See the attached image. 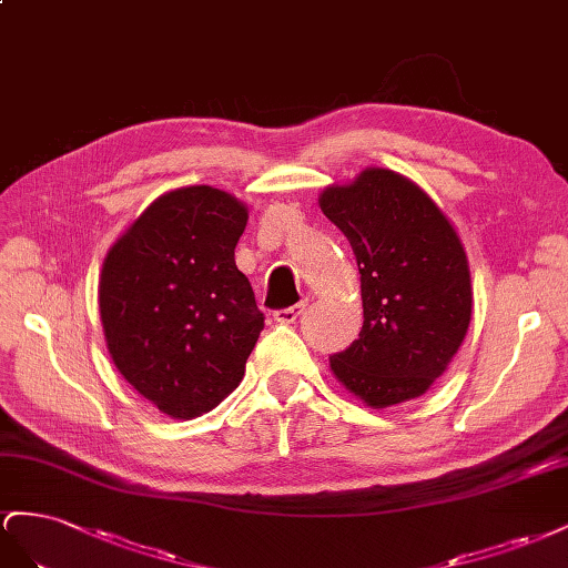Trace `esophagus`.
<instances>
[{"instance_id": "34e87169", "label": "esophagus", "mask_w": 568, "mask_h": 568, "mask_svg": "<svg viewBox=\"0 0 568 568\" xmlns=\"http://www.w3.org/2000/svg\"><path fill=\"white\" fill-rule=\"evenodd\" d=\"M304 306H306V302H300V304H295V306H287V310L273 312V321H275V323H295V321L302 316Z\"/></svg>"}]
</instances>
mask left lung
<instances>
[{"instance_id": "1", "label": "left lung", "mask_w": 568, "mask_h": 568, "mask_svg": "<svg viewBox=\"0 0 568 568\" xmlns=\"http://www.w3.org/2000/svg\"><path fill=\"white\" fill-rule=\"evenodd\" d=\"M318 206L349 240L362 273L364 326L331 356L333 376L371 409L426 395L471 323L459 233L414 181L381 166L328 185Z\"/></svg>"}]
</instances>
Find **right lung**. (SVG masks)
I'll use <instances>...</instances> for the list:
<instances>
[{"label": "right lung", "mask_w": 568, "mask_h": 568, "mask_svg": "<svg viewBox=\"0 0 568 568\" xmlns=\"http://www.w3.org/2000/svg\"><path fill=\"white\" fill-rule=\"evenodd\" d=\"M247 206L212 185L169 190L109 247L100 318L119 374L171 418L212 412L264 328L235 245Z\"/></svg>", "instance_id": "add662e5"}]
</instances>
